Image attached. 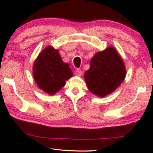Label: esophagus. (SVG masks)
<instances>
[{"mask_svg":"<svg viewBox=\"0 0 153 153\" xmlns=\"http://www.w3.org/2000/svg\"><path fill=\"white\" fill-rule=\"evenodd\" d=\"M75 74H76V76H81L82 75V71L80 69H77V70L75 71Z\"/></svg>","mask_w":153,"mask_h":153,"instance_id":"esophagus-1","label":"esophagus"}]
</instances>
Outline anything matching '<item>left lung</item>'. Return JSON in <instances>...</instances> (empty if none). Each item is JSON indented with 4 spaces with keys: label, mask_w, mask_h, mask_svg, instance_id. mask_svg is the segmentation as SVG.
I'll use <instances>...</instances> for the list:
<instances>
[{
    "label": "left lung",
    "mask_w": 153,
    "mask_h": 153,
    "mask_svg": "<svg viewBox=\"0 0 153 153\" xmlns=\"http://www.w3.org/2000/svg\"><path fill=\"white\" fill-rule=\"evenodd\" d=\"M126 75L122 59L117 50L110 46L98 52L92 58L90 69L84 74V79L90 92L104 97L120 86Z\"/></svg>",
    "instance_id": "8db88e82"
}]
</instances>
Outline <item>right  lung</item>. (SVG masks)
<instances>
[{
  "label": "right lung",
  "instance_id": "1",
  "mask_svg": "<svg viewBox=\"0 0 153 153\" xmlns=\"http://www.w3.org/2000/svg\"><path fill=\"white\" fill-rule=\"evenodd\" d=\"M36 84L44 92L53 95L60 90L73 76L69 64L62 60L58 50L49 46L41 52L33 66Z\"/></svg>",
  "mask_w": 153,
  "mask_h": 153
}]
</instances>
